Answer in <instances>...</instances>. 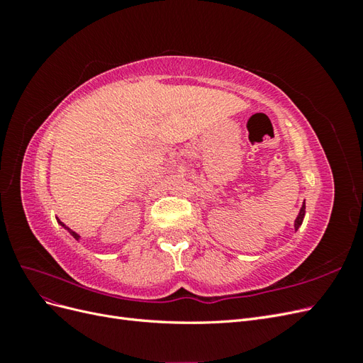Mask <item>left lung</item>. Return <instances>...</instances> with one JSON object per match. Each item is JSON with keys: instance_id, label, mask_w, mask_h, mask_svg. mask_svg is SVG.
<instances>
[{"instance_id": "8db88e82", "label": "left lung", "mask_w": 363, "mask_h": 363, "mask_svg": "<svg viewBox=\"0 0 363 363\" xmlns=\"http://www.w3.org/2000/svg\"><path fill=\"white\" fill-rule=\"evenodd\" d=\"M304 213H306V203L303 201V206H301V208H300V212H298V216L295 218V223H294V228H295V232L296 230L300 228V225L303 224V219H304Z\"/></svg>"}]
</instances>
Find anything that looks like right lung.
<instances>
[{
	"instance_id": "1",
	"label": "right lung",
	"mask_w": 363,
	"mask_h": 363,
	"mask_svg": "<svg viewBox=\"0 0 363 363\" xmlns=\"http://www.w3.org/2000/svg\"><path fill=\"white\" fill-rule=\"evenodd\" d=\"M57 223H59V224H60V225H62V227H63L65 230H67V232H68V233H69V235H71V236H72V238H74L75 240H80V235H79V233H75V232H74V230H71L69 227H67V225H65V224H63V223L60 221V219H57Z\"/></svg>"
}]
</instances>
